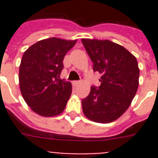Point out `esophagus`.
I'll list each match as a JSON object with an SVG mask.
<instances>
[{"label":"esophagus","instance_id":"34e87169","mask_svg":"<svg viewBox=\"0 0 158 158\" xmlns=\"http://www.w3.org/2000/svg\"><path fill=\"white\" fill-rule=\"evenodd\" d=\"M73 84H74V86H77V85H79L80 84V81H74L73 82Z\"/></svg>","mask_w":158,"mask_h":158}]
</instances>
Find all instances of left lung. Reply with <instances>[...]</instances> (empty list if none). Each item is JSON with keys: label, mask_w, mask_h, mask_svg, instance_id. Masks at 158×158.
<instances>
[{"label": "left lung", "mask_w": 158, "mask_h": 158, "mask_svg": "<svg viewBox=\"0 0 158 158\" xmlns=\"http://www.w3.org/2000/svg\"><path fill=\"white\" fill-rule=\"evenodd\" d=\"M82 43L94 63V71L102 74L101 85L92 86L89 96L82 99L83 112L94 122H112L125 112L136 94L137 60L124 47L109 40L83 38Z\"/></svg>", "instance_id": "1"}]
</instances>
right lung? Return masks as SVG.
Instances as JSON below:
<instances>
[{"label":"right lung","instance_id":"add662e5","mask_svg":"<svg viewBox=\"0 0 158 158\" xmlns=\"http://www.w3.org/2000/svg\"><path fill=\"white\" fill-rule=\"evenodd\" d=\"M76 42L57 38L43 39L23 53L19 73L21 94L38 115L50 117L64 110L72 85L59 78L64 56Z\"/></svg>","mask_w":158,"mask_h":158}]
</instances>
